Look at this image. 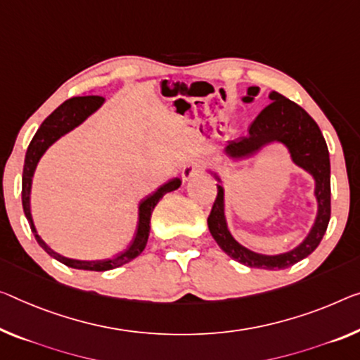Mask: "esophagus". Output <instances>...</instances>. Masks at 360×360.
Listing matches in <instances>:
<instances>
[{"label":"esophagus","mask_w":360,"mask_h":360,"mask_svg":"<svg viewBox=\"0 0 360 360\" xmlns=\"http://www.w3.org/2000/svg\"><path fill=\"white\" fill-rule=\"evenodd\" d=\"M202 165L198 161H191L188 162L184 169H181V175H184V180H190L193 176H196L199 172H201Z\"/></svg>","instance_id":"1"}]
</instances>
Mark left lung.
<instances>
[{"label": "left lung", "mask_w": 360, "mask_h": 360, "mask_svg": "<svg viewBox=\"0 0 360 360\" xmlns=\"http://www.w3.org/2000/svg\"><path fill=\"white\" fill-rule=\"evenodd\" d=\"M257 93L259 86H250L248 95L243 96V103H252ZM269 98L272 103L265 106L261 114L254 119L250 127V134L226 143L224 153L230 159L238 161V159L251 158L252 154L261 151L264 146L272 145V143H281L288 149L291 161L297 167L306 170L314 179L317 217H315L312 229L302 243L291 251L267 256V254H259L248 250L230 233L225 219V190L222 186V179L212 170H209V172L215 176L219 185L217 198H215L212 211L207 217V226L214 240L222 248V251L235 261L245 264L248 267L281 270L291 267V265L302 261L304 257L314 252L315 248L322 241L325 231H327L331 214L330 156L322 131L306 110L276 91H270Z\"/></svg>", "instance_id": "1"}]
</instances>
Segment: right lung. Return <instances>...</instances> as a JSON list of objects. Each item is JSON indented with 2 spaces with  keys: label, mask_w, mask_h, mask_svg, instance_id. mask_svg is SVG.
I'll return each mask as SVG.
<instances>
[{
  "label": "right lung",
  "mask_w": 360,
  "mask_h": 360,
  "mask_svg": "<svg viewBox=\"0 0 360 360\" xmlns=\"http://www.w3.org/2000/svg\"><path fill=\"white\" fill-rule=\"evenodd\" d=\"M104 98L103 96H77V98H70L68 101H64L60 106L53 110L48 117L43 120V124L40 125V129L37 130L35 136L32 138L29 148H27V154H25V162H24V172H22V207H24V214L27 220H29V225L32 229V233L35 235V240L38 241L43 250H45L49 256L56 259V261L63 262L64 265L72 269H80V270H95V272H104V270H110L115 267H120L127 262H130L131 259H135L136 256H140L145 250L146 243H148V236H149V230H151V214L156 207V204L161 201V198L165 195V193H170L180 188L181 180L179 176L169 180L167 184H164L158 188L156 191H153L151 195H148L145 199H141L140 206H138V226H136V233L134 236V240L127 250L122 252L115 254L114 257L109 259H103V261H77V259H69L65 256H60L59 252L53 251L45 241L41 240V236L38 235V231L35 229V224H33L32 219V211H30V191H32V179L33 174H35V169L43 154L46 153V149L56 143L60 136H64L65 134H69L79 127L80 124H84L85 120L90 117L93 112L103 106Z\"/></svg>",
  "instance_id": "right-lung-1"
}]
</instances>
